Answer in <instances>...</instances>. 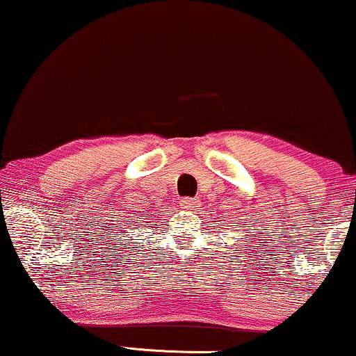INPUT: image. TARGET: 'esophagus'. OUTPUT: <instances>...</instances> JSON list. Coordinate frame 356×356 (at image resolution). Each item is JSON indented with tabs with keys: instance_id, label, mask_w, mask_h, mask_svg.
I'll list each match as a JSON object with an SVG mask.
<instances>
[{
	"instance_id": "1",
	"label": "esophagus",
	"mask_w": 356,
	"mask_h": 356,
	"mask_svg": "<svg viewBox=\"0 0 356 356\" xmlns=\"http://www.w3.org/2000/svg\"><path fill=\"white\" fill-rule=\"evenodd\" d=\"M183 207L188 211H196L199 207V199L197 197H186L183 199Z\"/></svg>"
}]
</instances>
